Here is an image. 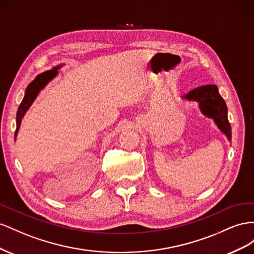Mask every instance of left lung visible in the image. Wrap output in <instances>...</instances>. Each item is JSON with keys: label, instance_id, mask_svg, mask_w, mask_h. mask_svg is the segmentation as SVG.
Here are the masks:
<instances>
[{"label": "left lung", "instance_id": "1", "mask_svg": "<svg viewBox=\"0 0 254 254\" xmlns=\"http://www.w3.org/2000/svg\"><path fill=\"white\" fill-rule=\"evenodd\" d=\"M183 100L198 102L201 113L211 118L220 131L231 140L232 132L228 120V108L226 102L219 95L216 85H204L194 88L182 97Z\"/></svg>", "mask_w": 254, "mask_h": 254}]
</instances>
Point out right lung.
<instances>
[{
  "mask_svg": "<svg viewBox=\"0 0 254 254\" xmlns=\"http://www.w3.org/2000/svg\"><path fill=\"white\" fill-rule=\"evenodd\" d=\"M62 67L63 64H59V66H56L51 70H48L46 72H43V73L38 74L35 77L33 82L28 84L27 88L25 90L24 98L22 100V102H21L17 112V128H16V133H14V140H16V137L18 135L19 128L21 126V121H22L25 113L28 111V108L31 107L35 99L37 98L40 90L45 88V87L49 84V82L52 81V79L59 74V69Z\"/></svg>",
  "mask_w": 254,
  "mask_h": 254,
  "instance_id": "obj_1",
  "label": "right lung"
}]
</instances>
